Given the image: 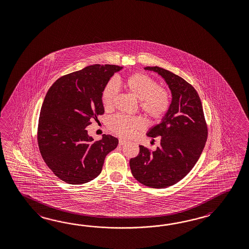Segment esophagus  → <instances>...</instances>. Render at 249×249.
<instances>
[{
    "label": "esophagus",
    "instance_id": "1",
    "mask_svg": "<svg viewBox=\"0 0 249 249\" xmlns=\"http://www.w3.org/2000/svg\"><path fill=\"white\" fill-rule=\"evenodd\" d=\"M126 142H127V141H125V140L119 139V145L125 144Z\"/></svg>",
    "mask_w": 249,
    "mask_h": 249
}]
</instances>
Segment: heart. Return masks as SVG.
I'll list each match as a JSON object with an SVG mask.
<instances>
[{
    "label": "heart",
    "mask_w": 249,
    "mask_h": 249,
    "mask_svg": "<svg viewBox=\"0 0 249 249\" xmlns=\"http://www.w3.org/2000/svg\"><path fill=\"white\" fill-rule=\"evenodd\" d=\"M119 84L120 81L113 80L106 85L102 92L105 109L113 107ZM124 85L129 92L139 99L141 108L152 120H160L167 114L171 104L170 93L165 88L158 87V82L150 76L142 72L133 73L124 80ZM144 126V119L141 116L116 115L108 123L110 131L123 138L133 136Z\"/></svg>",
    "instance_id": "b5f03b06"
}]
</instances>
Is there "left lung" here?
<instances>
[{
  "mask_svg": "<svg viewBox=\"0 0 249 249\" xmlns=\"http://www.w3.org/2000/svg\"><path fill=\"white\" fill-rule=\"evenodd\" d=\"M161 76L171 91V104L161 122L147 136H160L156 150L140 145L139 154L130 160L135 179L152 188H165L183 179L202 154L207 140V125L202 102L195 88L183 78L158 66H147Z\"/></svg>",
  "mask_w": 249,
  "mask_h": 249,
  "instance_id": "8db88e82",
  "label": "left lung"
}]
</instances>
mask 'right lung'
Listing matches in <instances>:
<instances>
[{"mask_svg":"<svg viewBox=\"0 0 249 249\" xmlns=\"http://www.w3.org/2000/svg\"><path fill=\"white\" fill-rule=\"evenodd\" d=\"M121 66L94 64L59 78L41 107L37 142L43 160L64 182L81 185L101 173L105 158L118 139L102 135L93 142L85 129L104 114L102 92Z\"/></svg>","mask_w":249,"mask_h":249,"instance_id":"obj_1","label":"right lung"}]
</instances>
